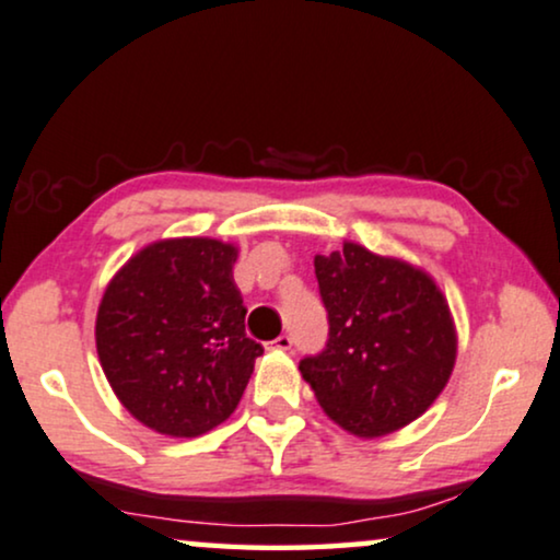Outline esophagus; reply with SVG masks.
Segmentation results:
<instances>
[{
    "label": "esophagus",
    "mask_w": 560,
    "mask_h": 560,
    "mask_svg": "<svg viewBox=\"0 0 560 560\" xmlns=\"http://www.w3.org/2000/svg\"><path fill=\"white\" fill-rule=\"evenodd\" d=\"M292 346H294L292 335H279V338L268 342V348H279V350H292Z\"/></svg>",
    "instance_id": "obj_1"
}]
</instances>
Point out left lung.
I'll return each instance as SVG.
<instances>
[{
  "instance_id": "obj_1",
  "label": "left lung",
  "mask_w": 560,
  "mask_h": 560,
  "mask_svg": "<svg viewBox=\"0 0 560 560\" xmlns=\"http://www.w3.org/2000/svg\"><path fill=\"white\" fill-rule=\"evenodd\" d=\"M327 342L300 371L340 428L378 438L412 422L448 384L456 330L420 268L346 243L315 258Z\"/></svg>"
}]
</instances>
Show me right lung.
Returning a JSON list of instances; mask_svg holds the SVG:
<instances>
[{"label":"right lung","instance_id":"right-lung-1","mask_svg":"<svg viewBox=\"0 0 560 560\" xmlns=\"http://www.w3.org/2000/svg\"><path fill=\"white\" fill-rule=\"evenodd\" d=\"M237 250L212 237L148 245L119 268L96 312V353L125 409L194 438L225 422L264 353L245 335Z\"/></svg>","mask_w":560,"mask_h":560}]
</instances>
